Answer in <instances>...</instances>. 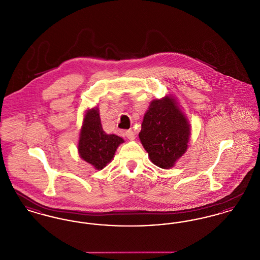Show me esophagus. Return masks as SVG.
<instances>
[{
    "mask_svg": "<svg viewBox=\"0 0 260 260\" xmlns=\"http://www.w3.org/2000/svg\"><path fill=\"white\" fill-rule=\"evenodd\" d=\"M136 135H135V133L132 131V129H128V131H126L125 132V136L129 139V140H134L135 138H136Z\"/></svg>",
    "mask_w": 260,
    "mask_h": 260,
    "instance_id": "obj_1",
    "label": "esophagus"
}]
</instances>
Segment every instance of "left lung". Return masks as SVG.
Segmentation results:
<instances>
[{
    "mask_svg": "<svg viewBox=\"0 0 260 260\" xmlns=\"http://www.w3.org/2000/svg\"><path fill=\"white\" fill-rule=\"evenodd\" d=\"M190 135L185 115L173 96L167 95L151 101L138 136L151 161L168 170L185 153Z\"/></svg>",
    "mask_w": 260,
    "mask_h": 260,
    "instance_id": "obj_1",
    "label": "left lung"
}]
</instances>
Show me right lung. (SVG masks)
<instances>
[{
  "label": "right lung",
  "instance_id": "obj_1",
  "mask_svg": "<svg viewBox=\"0 0 260 260\" xmlns=\"http://www.w3.org/2000/svg\"><path fill=\"white\" fill-rule=\"evenodd\" d=\"M99 112V108L88 109L86 112L80 133L78 151L84 161L99 171L111 161L116 150L124 142V139L115 135H107L103 131Z\"/></svg>",
  "mask_w": 260,
  "mask_h": 260
}]
</instances>
